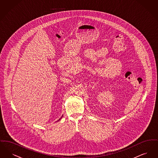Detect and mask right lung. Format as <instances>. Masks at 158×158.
Returning <instances> with one entry per match:
<instances>
[{"label": "right lung", "mask_w": 158, "mask_h": 158, "mask_svg": "<svg viewBox=\"0 0 158 158\" xmlns=\"http://www.w3.org/2000/svg\"><path fill=\"white\" fill-rule=\"evenodd\" d=\"M62 117H63V115H62ZM62 117H61V118H60V119H59V120H58V121L60 120V119H61V118H62Z\"/></svg>", "instance_id": "right-lung-1"}]
</instances>
